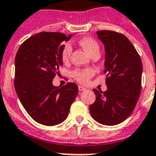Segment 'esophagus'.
Masks as SVG:
<instances>
[{
    "mask_svg": "<svg viewBox=\"0 0 156 156\" xmlns=\"http://www.w3.org/2000/svg\"><path fill=\"white\" fill-rule=\"evenodd\" d=\"M78 90H80V91H83V90H87V88L83 87V86H78Z\"/></svg>",
    "mask_w": 156,
    "mask_h": 156,
    "instance_id": "1",
    "label": "esophagus"
}]
</instances>
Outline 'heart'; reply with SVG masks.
Listing matches in <instances>:
<instances>
[{"mask_svg":"<svg viewBox=\"0 0 156 156\" xmlns=\"http://www.w3.org/2000/svg\"><path fill=\"white\" fill-rule=\"evenodd\" d=\"M79 44L86 50L89 55H91L95 52H100V47L98 43L90 37H83L79 40ZM72 52V47L69 43H66L62 47L61 52V59L64 63L69 61ZM94 74V70L91 69H75L72 72V76L81 83H87Z\"/></svg>","mask_w":156,"mask_h":156,"instance_id":"b5f03b06","label":"heart"}]
</instances>
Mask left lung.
Returning a JSON list of instances; mask_svg holds the SVG:
<instances>
[{
  "instance_id": "8db88e82",
  "label": "left lung",
  "mask_w": 156,
  "mask_h": 156,
  "mask_svg": "<svg viewBox=\"0 0 156 156\" xmlns=\"http://www.w3.org/2000/svg\"><path fill=\"white\" fill-rule=\"evenodd\" d=\"M104 45V73L107 90L94 89L96 100L90 105L94 120L115 126L130 116L142 87L143 64L135 48L126 35L112 30H98Z\"/></svg>"
}]
</instances>
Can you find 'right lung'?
Listing matches in <instances>:
<instances>
[{
  "instance_id": "1",
  "label": "right lung",
  "mask_w": 156,
  "mask_h": 156,
  "mask_svg": "<svg viewBox=\"0 0 156 156\" xmlns=\"http://www.w3.org/2000/svg\"><path fill=\"white\" fill-rule=\"evenodd\" d=\"M59 32H40L21 44L15 56L14 87L30 117L44 126H56L68 116L77 97L78 86L68 83L55 87L52 80L62 66L63 41L70 40Z\"/></svg>"
}]
</instances>
